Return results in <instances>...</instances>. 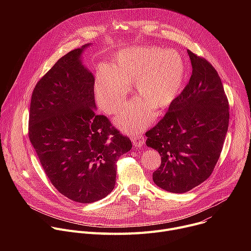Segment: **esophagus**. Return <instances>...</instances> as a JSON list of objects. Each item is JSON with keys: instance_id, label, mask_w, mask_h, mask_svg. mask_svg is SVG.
<instances>
[{"instance_id": "obj_1", "label": "esophagus", "mask_w": 251, "mask_h": 251, "mask_svg": "<svg viewBox=\"0 0 251 251\" xmlns=\"http://www.w3.org/2000/svg\"><path fill=\"white\" fill-rule=\"evenodd\" d=\"M131 140H132L133 145L136 146V147L142 146L143 144H144V142H145V138L143 137V136H141V135H134V136H132Z\"/></svg>"}]
</instances>
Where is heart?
<instances>
[{
  "label": "heart",
  "mask_w": 251,
  "mask_h": 251,
  "mask_svg": "<svg viewBox=\"0 0 251 251\" xmlns=\"http://www.w3.org/2000/svg\"><path fill=\"white\" fill-rule=\"evenodd\" d=\"M186 75L185 62L174 50L155 47H130L119 50L110 66L98 67L95 92L101 108L113 114L126 102L129 84L135 82L141 96L129 103L116 118L125 131H140L155 118L153 106H169L180 91Z\"/></svg>",
  "instance_id": "heart-1"
}]
</instances>
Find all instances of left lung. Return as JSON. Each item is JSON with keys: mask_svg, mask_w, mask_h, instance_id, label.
<instances>
[{"mask_svg": "<svg viewBox=\"0 0 251 251\" xmlns=\"http://www.w3.org/2000/svg\"><path fill=\"white\" fill-rule=\"evenodd\" d=\"M188 53L193 66L189 83L146 132V145L162 159L153 181L176 194L207 180L220 159L229 121V104L218 71L205 58Z\"/></svg>", "mask_w": 251, "mask_h": 251, "instance_id": "obj_1", "label": "left lung"}]
</instances>
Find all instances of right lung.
<instances>
[{
	"label": "right lung",
	"mask_w": 251,
	"mask_h": 251,
	"mask_svg": "<svg viewBox=\"0 0 251 251\" xmlns=\"http://www.w3.org/2000/svg\"><path fill=\"white\" fill-rule=\"evenodd\" d=\"M75 49L60 57L33 88L28 138L52 186L90 203L115 187L117 161L131 140L95 112L94 77Z\"/></svg>",
	"instance_id": "obj_1"
}]
</instances>
